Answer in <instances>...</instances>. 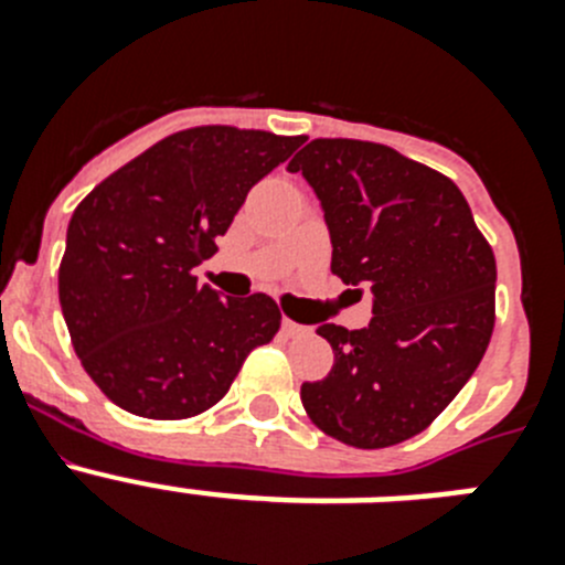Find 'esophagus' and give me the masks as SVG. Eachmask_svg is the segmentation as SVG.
<instances>
[{
  "label": "esophagus",
  "mask_w": 565,
  "mask_h": 565,
  "mask_svg": "<svg viewBox=\"0 0 565 565\" xmlns=\"http://www.w3.org/2000/svg\"><path fill=\"white\" fill-rule=\"evenodd\" d=\"M282 331H286V337H302V333H308V328L294 322V319L282 317Z\"/></svg>",
  "instance_id": "1"
}]
</instances>
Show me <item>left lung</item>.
I'll list each match as a JSON object with an SVG mask.
<instances>
[{"instance_id":"obj_1","label":"left lung","mask_w":565,"mask_h":565,"mask_svg":"<svg viewBox=\"0 0 565 565\" xmlns=\"http://www.w3.org/2000/svg\"><path fill=\"white\" fill-rule=\"evenodd\" d=\"M288 169L322 203L331 271L373 294L367 328H317L333 367L302 384V407L319 430L359 450L407 441L483 359L495 328V254L447 174L384 143L317 138Z\"/></svg>"}]
</instances>
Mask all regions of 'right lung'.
<instances>
[{
    "mask_svg": "<svg viewBox=\"0 0 565 565\" xmlns=\"http://www.w3.org/2000/svg\"><path fill=\"white\" fill-rule=\"evenodd\" d=\"M299 143L302 135L223 124L181 129L78 203L58 302L82 367L121 411L158 422L209 411L279 331L271 297L221 299L192 268L217 252L248 189Z\"/></svg>",
    "mask_w": 565,
    "mask_h": 565,
    "instance_id": "right-lung-1",
    "label": "right lung"
}]
</instances>
